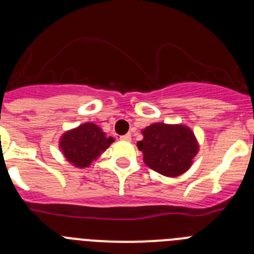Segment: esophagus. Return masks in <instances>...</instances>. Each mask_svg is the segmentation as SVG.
<instances>
[{
    "mask_svg": "<svg viewBox=\"0 0 254 254\" xmlns=\"http://www.w3.org/2000/svg\"><path fill=\"white\" fill-rule=\"evenodd\" d=\"M121 140L131 141V133H127V134H123V136H121Z\"/></svg>",
    "mask_w": 254,
    "mask_h": 254,
    "instance_id": "esophagus-1",
    "label": "esophagus"
}]
</instances>
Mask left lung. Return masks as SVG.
Instances as JSON below:
<instances>
[{"label":"left lung","mask_w":254,"mask_h":254,"mask_svg":"<svg viewBox=\"0 0 254 254\" xmlns=\"http://www.w3.org/2000/svg\"><path fill=\"white\" fill-rule=\"evenodd\" d=\"M142 134L137 147L142 151L143 161L163 176L178 177L187 172L198 152L196 137L187 126L154 123Z\"/></svg>","instance_id":"left-lung-1"}]
</instances>
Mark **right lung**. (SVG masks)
<instances>
[{
    "label": "right lung",
    "instance_id": "add662e5",
    "mask_svg": "<svg viewBox=\"0 0 254 254\" xmlns=\"http://www.w3.org/2000/svg\"><path fill=\"white\" fill-rule=\"evenodd\" d=\"M113 141L112 137H105V133L98 126L87 122L66 132L61 137L60 147L69 163L77 168H86Z\"/></svg>",
    "mask_w": 254,
    "mask_h": 254
}]
</instances>
